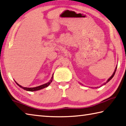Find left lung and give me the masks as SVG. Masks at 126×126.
Instances as JSON below:
<instances>
[{"label":"left lung","mask_w":126,"mask_h":126,"mask_svg":"<svg viewBox=\"0 0 126 126\" xmlns=\"http://www.w3.org/2000/svg\"><path fill=\"white\" fill-rule=\"evenodd\" d=\"M116 69H117V67H116V68H115V71H114V72H113V74L112 75V76L110 77V78L108 79V80H107V81L106 82V83H104V84H103V85H105V84H106L107 83H108V82L110 81V80L112 79V78L113 77V76H114V75H115V73H116Z\"/></svg>","instance_id":"obj_1"}]
</instances>
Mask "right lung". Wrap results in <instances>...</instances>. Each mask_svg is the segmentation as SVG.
<instances>
[{
	"mask_svg": "<svg viewBox=\"0 0 126 126\" xmlns=\"http://www.w3.org/2000/svg\"><path fill=\"white\" fill-rule=\"evenodd\" d=\"M53 74L52 75V78L51 79V80H50L49 82H48L47 83H46L45 84H43V85H40V86H37V87H34V88H26V87H22V86H21L20 85H19V84H18L17 83H16L15 81V83H16L17 85L18 86H19L20 88H21L22 89H24V90H26V91H37V90H41V89H42L43 88H46V87H47L51 83V82L52 81V80H53Z\"/></svg>",
	"mask_w": 126,
	"mask_h": 126,
	"instance_id": "add662e5",
	"label": "right lung"
}]
</instances>
